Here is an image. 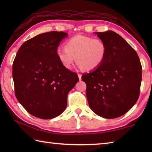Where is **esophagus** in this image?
<instances>
[{
	"label": "esophagus",
	"mask_w": 152,
	"mask_h": 152,
	"mask_svg": "<svg viewBox=\"0 0 152 152\" xmlns=\"http://www.w3.org/2000/svg\"><path fill=\"white\" fill-rule=\"evenodd\" d=\"M78 76L79 80H82V74H78Z\"/></svg>",
	"instance_id": "34e87169"
}]
</instances>
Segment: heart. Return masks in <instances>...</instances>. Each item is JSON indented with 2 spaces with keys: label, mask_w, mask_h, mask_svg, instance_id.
<instances>
[{
  "label": "heart",
  "mask_w": 152,
  "mask_h": 152,
  "mask_svg": "<svg viewBox=\"0 0 152 152\" xmlns=\"http://www.w3.org/2000/svg\"><path fill=\"white\" fill-rule=\"evenodd\" d=\"M64 48L57 50V56L61 64L70 69L76 61L80 68L85 70L97 69L104 61L107 53L105 42L100 38L78 34L68 40Z\"/></svg>",
  "instance_id": "obj_1"
}]
</instances>
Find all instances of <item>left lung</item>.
Returning a JSON list of instances; mask_svg holds the SVG:
<instances>
[{
    "instance_id": "obj_1",
    "label": "left lung",
    "mask_w": 152,
    "mask_h": 152,
    "mask_svg": "<svg viewBox=\"0 0 152 152\" xmlns=\"http://www.w3.org/2000/svg\"><path fill=\"white\" fill-rule=\"evenodd\" d=\"M104 42V61L82 79L86 83L89 107L101 117L112 119L127 113L139 97L142 65L137 53L112 31L96 33Z\"/></svg>"
}]
</instances>
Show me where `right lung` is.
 <instances>
[{
    "label": "right lung",
    "instance_id": "obj_1",
    "mask_svg": "<svg viewBox=\"0 0 152 152\" xmlns=\"http://www.w3.org/2000/svg\"><path fill=\"white\" fill-rule=\"evenodd\" d=\"M64 32L38 34L23 44L12 66L15 95L35 117L48 119L59 115L67 106L68 93L79 81L78 74L64 68L57 56Z\"/></svg>",
    "mask_w": 152,
    "mask_h": 152
}]
</instances>
